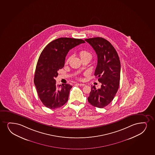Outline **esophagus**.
I'll return each mask as SVG.
<instances>
[{"label": "esophagus", "instance_id": "34e87169", "mask_svg": "<svg viewBox=\"0 0 155 155\" xmlns=\"http://www.w3.org/2000/svg\"><path fill=\"white\" fill-rule=\"evenodd\" d=\"M77 84L78 85H79V86H84L85 85V84H82V83H77Z\"/></svg>", "mask_w": 155, "mask_h": 155}]
</instances>
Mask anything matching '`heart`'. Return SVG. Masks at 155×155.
I'll return each mask as SVG.
<instances>
[{
	"label": "heart",
	"instance_id": "obj_1",
	"mask_svg": "<svg viewBox=\"0 0 155 155\" xmlns=\"http://www.w3.org/2000/svg\"><path fill=\"white\" fill-rule=\"evenodd\" d=\"M79 56L80 57L81 59L83 60H84V59H89L90 60L92 59V54L88 51H86V50H82L79 52ZM70 59H68L66 61V63L69 62ZM80 80H81V78H79Z\"/></svg>",
	"mask_w": 155,
	"mask_h": 155
}]
</instances>
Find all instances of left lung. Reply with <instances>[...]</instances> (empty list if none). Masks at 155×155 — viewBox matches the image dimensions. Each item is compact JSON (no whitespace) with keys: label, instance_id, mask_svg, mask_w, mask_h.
<instances>
[{"label":"left lung","instance_id":"8db88e82","mask_svg":"<svg viewBox=\"0 0 155 155\" xmlns=\"http://www.w3.org/2000/svg\"><path fill=\"white\" fill-rule=\"evenodd\" d=\"M97 55L94 75L101 83V88L91 86L88 101L96 107L104 108L112 102L120 85V62L115 49L107 40L96 37L85 40Z\"/></svg>","mask_w":155,"mask_h":155}]
</instances>
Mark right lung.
<instances>
[{
  "label": "right lung",
  "mask_w": 155,
  "mask_h": 155,
  "mask_svg": "<svg viewBox=\"0 0 155 155\" xmlns=\"http://www.w3.org/2000/svg\"><path fill=\"white\" fill-rule=\"evenodd\" d=\"M83 43L82 39L60 38L51 41L42 51L36 66L34 83L40 99L47 107L58 108L68 101L72 86L57 85L55 78L58 71L64 67L70 50Z\"/></svg>",
  "instance_id": "1"
}]
</instances>
